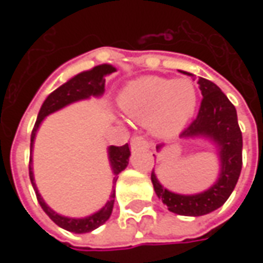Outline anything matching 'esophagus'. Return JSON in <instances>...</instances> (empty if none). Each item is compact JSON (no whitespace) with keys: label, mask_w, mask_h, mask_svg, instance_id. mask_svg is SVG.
I'll use <instances>...</instances> for the list:
<instances>
[{"label":"esophagus","mask_w":263,"mask_h":263,"mask_svg":"<svg viewBox=\"0 0 263 263\" xmlns=\"http://www.w3.org/2000/svg\"><path fill=\"white\" fill-rule=\"evenodd\" d=\"M148 148L149 143L148 141L142 137V135H134L131 138V149H137V148Z\"/></svg>","instance_id":"1"}]
</instances>
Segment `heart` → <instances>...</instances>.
Here are the masks:
<instances>
[{"label":"heart","instance_id":"obj_1","mask_svg":"<svg viewBox=\"0 0 263 263\" xmlns=\"http://www.w3.org/2000/svg\"><path fill=\"white\" fill-rule=\"evenodd\" d=\"M196 101V88L189 80L155 76L132 81L120 98L125 114L137 121H151L160 135L179 131L193 115Z\"/></svg>","mask_w":263,"mask_h":263}]
</instances>
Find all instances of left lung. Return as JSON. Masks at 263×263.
<instances>
[{
	"label": "left lung",
	"mask_w": 263,
	"mask_h": 263,
	"mask_svg": "<svg viewBox=\"0 0 263 263\" xmlns=\"http://www.w3.org/2000/svg\"><path fill=\"white\" fill-rule=\"evenodd\" d=\"M197 83L203 96L198 114L190 122V125L183 129L180 137L204 135L218 145L221 160L218 180L204 193L182 196L163 189L154 172L151 175L155 192L167 205L169 211L194 217L209 214L226 203L231 196L242 169V132L238 125L237 109L213 81L198 77Z\"/></svg>",
	"instance_id": "left-lung-1"
}]
</instances>
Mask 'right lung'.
I'll return each instance as SVG.
<instances>
[{
  "instance_id": "add662e5",
  "label": "right lung",
  "mask_w": 263,
  "mask_h": 263,
  "mask_svg": "<svg viewBox=\"0 0 263 263\" xmlns=\"http://www.w3.org/2000/svg\"><path fill=\"white\" fill-rule=\"evenodd\" d=\"M115 71V67L109 65H100L96 66L94 69L88 70V71H83L80 74L74 76L73 79H70L67 83H65L63 86H60L59 88H56L53 92H50L48 98L45 100V103L41 107V111L37 114L36 122L33 125L31 134V152L32 146H33V141H35V135L42 120L46 115L52 114L58 109L63 108L65 105L70 103H74L83 98H88L90 96H100L104 92V84H105V79L104 76L109 74ZM129 146L128 143L122 145V146H109L108 156L109 162H111V167L114 172V182H117L118 179V173L124 171L128 165L129 160ZM29 177H31V183L33 186V190L36 193V198L43 211L49 215V218L53 221L54 224H58L62 228H65L67 231L76 232V234H83V232H90L92 230H96L98 227L104 224L105 221L108 220L109 215L112 213V207H114V198L115 193L111 194V200L108 203L104 205L103 209L97 211L96 214L86 217V218H67V217H62V215L56 214L53 210L49 209L48 205L45 204V201L41 197V194L37 192L35 182H33V172H32V158H29Z\"/></svg>"
}]
</instances>
